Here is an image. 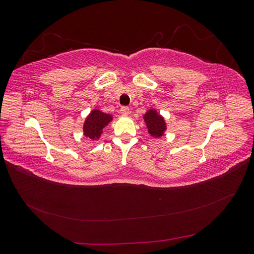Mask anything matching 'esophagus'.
Instances as JSON below:
<instances>
[{
    "mask_svg": "<svg viewBox=\"0 0 254 254\" xmlns=\"http://www.w3.org/2000/svg\"><path fill=\"white\" fill-rule=\"evenodd\" d=\"M120 112H121L122 115H124V117H127V115L130 113V109L128 108V107H122Z\"/></svg>",
    "mask_w": 254,
    "mask_h": 254,
    "instance_id": "obj_1",
    "label": "esophagus"
}]
</instances>
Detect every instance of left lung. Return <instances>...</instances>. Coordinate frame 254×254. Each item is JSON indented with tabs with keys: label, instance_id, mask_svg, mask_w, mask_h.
Masks as SVG:
<instances>
[{
	"label": "left lung",
	"instance_id": "left-lung-1",
	"mask_svg": "<svg viewBox=\"0 0 254 254\" xmlns=\"http://www.w3.org/2000/svg\"><path fill=\"white\" fill-rule=\"evenodd\" d=\"M144 122L148 129V133L153 137H161L166 130V123L162 115H160L156 109H149L144 114Z\"/></svg>",
	"mask_w": 254,
	"mask_h": 254
}]
</instances>
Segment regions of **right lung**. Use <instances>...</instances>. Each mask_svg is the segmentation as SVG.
Wrapping results in <instances>:
<instances>
[{"label": "right lung", "mask_w": 254, "mask_h": 254, "mask_svg": "<svg viewBox=\"0 0 254 254\" xmlns=\"http://www.w3.org/2000/svg\"><path fill=\"white\" fill-rule=\"evenodd\" d=\"M112 121V115L97 109L92 110L83 123V134L89 139L96 141L103 133V129Z\"/></svg>", "instance_id": "obj_1"}]
</instances>
